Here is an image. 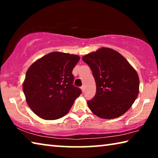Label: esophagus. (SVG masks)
<instances>
[{
    "instance_id": "34e87169",
    "label": "esophagus",
    "mask_w": 158,
    "mask_h": 158,
    "mask_svg": "<svg viewBox=\"0 0 158 158\" xmlns=\"http://www.w3.org/2000/svg\"><path fill=\"white\" fill-rule=\"evenodd\" d=\"M81 90H82V92L84 93V90H85V87H84V85H82V86L81 87Z\"/></svg>"
}]
</instances>
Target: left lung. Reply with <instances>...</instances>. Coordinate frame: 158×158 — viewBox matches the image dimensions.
Wrapping results in <instances>:
<instances>
[{"mask_svg": "<svg viewBox=\"0 0 158 158\" xmlns=\"http://www.w3.org/2000/svg\"><path fill=\"white\" fill-rule=\"evenodd\" d=\"M93 73L96 93L87 102L101 118H116L124 114L137 98L139 89L137 73L116 51L102 47L83 56Z\"/></svg>", "mask_w": 158, "mask_h": 158, "instance_id": "1", "label": "left lung"}]
</instances>
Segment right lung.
I'll return each mask as SVG.
<instances>
[{
  "mask_svg": "<svg viewBox=\"0 0 158 158\" xmlns=\"http://www.w3.org/2000/svg\"><path fill=\"white\" fill-rule=\"evenodd\" d=\"M77 55L54 52L34 62L26 74L23 90L29 107L45 120H56L68 113L81 90L74 86L73 70Z\"/></svg>",
  "mask_w": 158,
  "mask_h": 158,
  "instance_id": "obj_1",
  "label": "right lung"
}]
</instances>
